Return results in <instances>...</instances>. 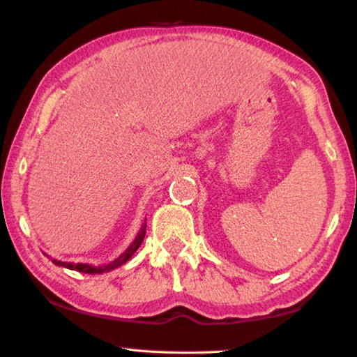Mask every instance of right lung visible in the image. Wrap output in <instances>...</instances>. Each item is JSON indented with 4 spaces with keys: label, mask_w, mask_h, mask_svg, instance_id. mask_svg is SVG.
Segmentation results:
<instances>
[{
    "label": "right lung",
    "mask_w": 357,
    "mask_h": 357,
    "mask_svg": "<svg viewBox=\"0 0 357 357\" xmlns=\"http://www.w3.org/2000/svg\"><path fill=\"white\" fill-rule=\"evenodd\" d=\"M144 234H146V223H143V227L140 228V231L134 239V243H132L128 249H126L123 253L118 258H114L113 261L107 263V264H89V263H69V261H59V259L55 258H50L53 263L56 266H61V268H68L70 271H78V273H83V274H104L108 273V271L112 269H116L119 266H123L124 263H128L129 259L132 258V255L137 252L138 247L142 245L143 239H144Z\"/></svg>",
    "instance_id": "right-lung-1"
}]
</instances>
